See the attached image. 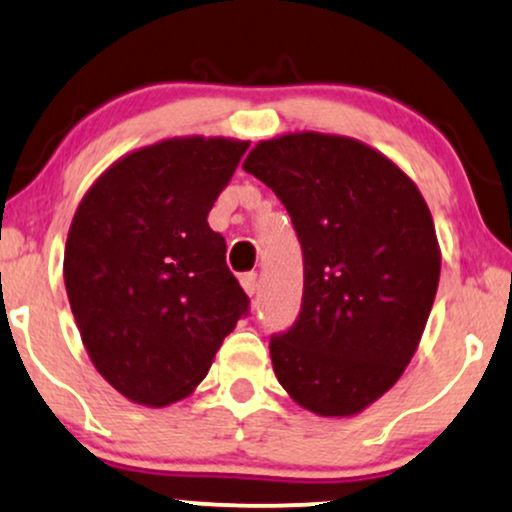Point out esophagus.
I'll use <instances>...</instances> for the list:
<instances>
[{"label":"esophagus","instance_id":"esophagus-1","mask_svg":"<svg viewBox=\"0 0 512 512\" xmlns=\"http://www.w3.org/2000/svg\"><path fill=\"white\" fill-rule=\"evenodd\" d=\"M239 280H242L244 292L249 294V297H254V294L258 292V275L256 273H244Z\"/></svg>","mask_w":512,"mask_h":512}]
</instances>
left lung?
<instances>
[{"label": "left lung", "instance_id": "obj_1", "mask_svg": "<svg viewBox=\"0 0 512 512\" xmlns=\"http://www.w3.org/2000/svg\"><path fill=\"white\" fill-rule=\"evenodd\" d=\"M244 170L287 208L304 256L302 309L270 338L275 376L304 410L352 417L422 340L441 275L429 206L395 162L347 136L261 141Z\"/></svg>", "mask_w": 512, "mask_h": 512}]
</instances>
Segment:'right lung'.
<instances>
[{
	"label": "right lung",
	"instance_id": "right-lung-1",
	"mask_svg": "<svg viewBox=\"0 0 512 512\" xmlns=\"http://www.w3.org/2000/svg\"><path fill=\"white\" fill-rule=\"evenodd\" d=\"M249 148L167 138L117 160L71 220L64 285L90 362L131 402L162 407L208 374L249 314L208 213Z\"/></svg>",
	"mask_w": 512,
	"mask_h": 512
}]
</instances>
